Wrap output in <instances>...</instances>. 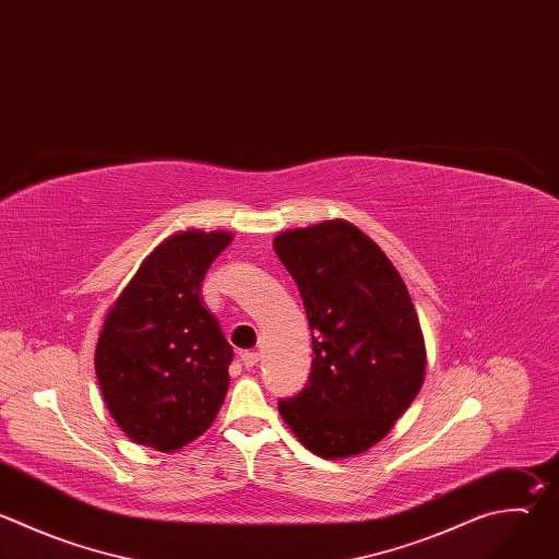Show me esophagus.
I'll list each match as a JSON object with an SVG mask.
<instances>
[{"mask_svg":"<svg viewBox=\"0 0 559 559\" xmlns=\"http://www.w3.org/2000/svg\"><path fill=\"white\" fill-rule=\"evenodd\" d=\"M259 353L257 350H246V353H241V364L246 366V368H254L257 364H259Z\"/></svg>","mask_w":559,"mask_h":559,"instance_id":"1","label":"esophagus"}]
</instances>
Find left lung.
<instances>
[{
	"mask_svg": "<svg viewBox=\"0 0 559 559\" xmlns=\"http://www.w3.org/2000/svg\"><path fill=\"white\" fill-rule=\"evenodd\" d=\"M274 252L298 285L313 361L307 386L278 402L298 441L322 459L380 443L426 378V342L404 278L344 219L285 230Z\"/></svg>",
	"mask_w": 559,
	"mask_h": 559,
	"instance_id": "8db88e82",
	"label": "left lung"
}]
</instances>
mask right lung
<instances>
[{"label": "right lung", "instance_id": "right-lung-1", "mask_svg": "<svg viewBox=\"0 0 559 559\" xmlns=\"http://www.w3.org/2000/svg\"><path fill=\"white\" fill-rule=\"evenodd\" d=\"M230 233L183 230L138 267L103 322L94 368L107 411L135 443L175 452L215 421L233 346L202 305V283Z\"/></svg>", "mask_w": 559, "mask_h": 559}]
</instances>
